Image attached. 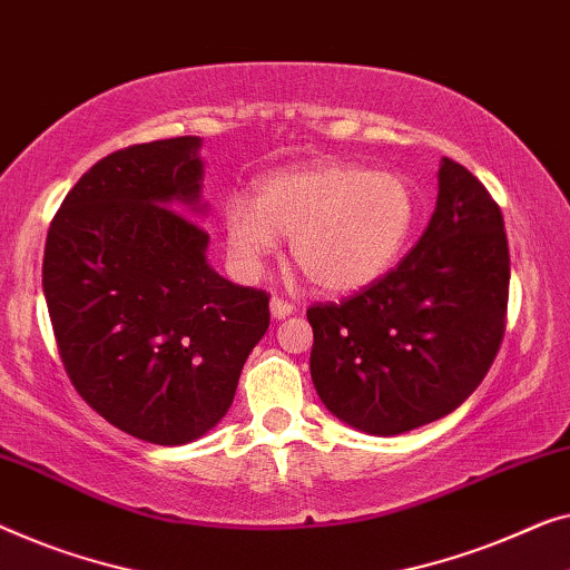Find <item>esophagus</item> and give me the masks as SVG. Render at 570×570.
I'll return each instance as SVG.
<instances>
[{
    "mask_svg": "<svg viewBox=\"0 0 570 570\" xmlns=\"http://www.w3.org/2000/svg\"><path fill=\"white\" fill-rule=\"evenodd\" d=\"M269 311H272V318L279 321V318L291 316V313L295 311V305L283 301V298H272V301H269Z\"/></svg>",
    "mask_w": 570,
    "mask_h": 570,
    "instance_id": "1",
    "label": "esophagus"
}]
</instances>
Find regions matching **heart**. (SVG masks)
Segmentation results:
<instances>
[{
  "label": "heart",
  "instance_id": "obj_1",
  "mask_svg": "<svg viewBox=\"0 0 570 570\" xmlns=\"http://www.w3.org/2000/svg\"><path fill=\"white\" fill-rule=\"evenodd\" d=\"M422 203L399 171L354 164H313L275 171L254 189V205L228 203L224 230L230 257L259 272L275 238H291V257L318 291L344 295L373 285L414 236Z\"/></svg>",
  "mask_w": 570,
  "mask_h": 570
}]
</instances>
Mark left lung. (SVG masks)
<instances>
[{
	"instance_id": "8db88e82",
	"label": "left lung",
	"mask_w": 570,
	"mask_h": 570,
	"mask_svg": "<svg viewBox=\"0 0 570 570\" xmlns=\"http://www.w3.org/2000/svg\"><path fill=\"white\" fill-rule=\"evenodd\" d=\"M436 177L432 220L399 267L305 313L318 399L367 434L393 436L452 414L504 340V216L463 164L444 156Z\"/></svg>"
}]
</instances>
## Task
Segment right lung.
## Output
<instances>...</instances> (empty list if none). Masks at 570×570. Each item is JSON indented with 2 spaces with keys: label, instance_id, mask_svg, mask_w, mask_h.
<instances>
[{
  "label": "right lung",
  "instance_id": "obj_1",
  "mask_svg": "<svg viewBox=\"0 0 570 570\" xmlns=\"http://www.w3.org/2000/svg\"><path fill=\"white\" fill-rule=\"evenodd\" d=\"M200 138L105 156L51 220L43 293L77 393L112 426L151 444L203 436L234 403L269 326V295L208 265Z\"/></svg>",
  "mask_w": 570,
  "mask_h": 570
}]
</instances>
